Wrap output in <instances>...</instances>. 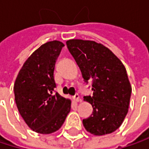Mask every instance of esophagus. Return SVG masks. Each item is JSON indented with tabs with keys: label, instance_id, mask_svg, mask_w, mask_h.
<instances>
[{
	"label": "esophagus",
	"instance_id": "1",
	"mask_svg": "<svg viewBox=\"0 0 149 149\" xmlns=\"http://www.w3.org/2000/svg\"><path fill=\"white\" fill-rule=\"evenodd\" d=\"M73 100H74L76 103L80 102V97H79V95L78 94H76L74 97H73Z\"/></svg>",
	"mask_w": 149,
	"mask_h": 149
}]
</instances>
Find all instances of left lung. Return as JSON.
I'll use <instances>...</instances> for the list:
<instances>
[{
	"mask_svg": "<svg viewBox=\"0 0 149 149\" xmlns=\"http://www.w3.org/2000/svg\"><path fill=\"white\" fill-rule=\"evenodd\" d=\"M66 45L84 82L92 81L93 96L84 99L93 112L83 120L84 127L94 135L116 131L129 111L132 91L123 64L109 48L92 40H70Z\"/></svg>",
	"mask_w": 149,
	"mask_h": 149,
	"instance_id": "obj_1",
	"label": "left lung"
}]
</instances>
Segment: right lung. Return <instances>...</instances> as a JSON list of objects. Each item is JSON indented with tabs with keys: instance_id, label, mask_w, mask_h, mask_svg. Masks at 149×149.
<instances>
[{
	"instance_id": "add662e5",
	"label": "right lung",
	"mask_w": 149,
	"mask_h": 149,
	"mask_svg": "<svg viewBox=\"0 0 149 149\" xmlns=\"http://www.w3.org/2000/svg\"><path fill=\"white\" fill-rule=\"evenodd\" d=\"M65 45L58 40L40 45L26 60L15 80V103L27 126L40 134H52L71 111L70 99L54 93V67Z\"/></svg>"
}]
</instances>
